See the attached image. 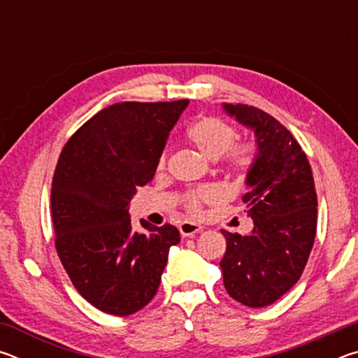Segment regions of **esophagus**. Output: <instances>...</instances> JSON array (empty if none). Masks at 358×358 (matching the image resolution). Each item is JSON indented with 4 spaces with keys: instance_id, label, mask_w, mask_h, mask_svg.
I'll use <instances>...</instances> for the list:
<instances>
[{
    "instance_id": "1",
    "label": "esophagus",
    "mask_w": 358,
    "mask_h": 358,
    "mask_svg": "<svg viewBox=\"0 0 358 358\" xmlns=\"http://www.w3.org/2000/svg\"><path fill=\"white\" fill-rule=\"evenodd\" d=\"M201 230H202V226H199L196 222L185 221L180 224V234L183 235V237H194V235L201 232Z\"/></svg>"
}]
</instances>
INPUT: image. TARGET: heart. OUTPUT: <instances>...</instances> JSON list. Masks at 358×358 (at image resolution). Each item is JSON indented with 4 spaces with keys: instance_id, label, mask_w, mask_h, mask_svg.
I'll return each instance as SVG.
<instances>
[{
    "instance_id": "heart-1",
    "label": "heart",
    "mask_w": 358,
    "mask_h": 358,
    "mask_svg": "<svg viewBox=\"0 0 358 358\" xmlns=\"http://www.w3.org/2000/svg\"><path fill=\"white\" fill-rule=\"evenodd\" d=\"M191 141L196 143V147L202 151L203 156L208 159L216 161L222 155L227 153V150L232 147L237 131L230 126L227 121L217 117H202L191 124L189 131ZM254 161V147L252 145H240V147L230 150L229 153V166L234 172L243 173L251 167ZM166 156L161 157V166H164ZM216 197V192L211 187H201L189 192L185 199L186 207L191 211H199L203 202H210Z\"/></svg>"
}]
</instances>
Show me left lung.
Listing matches in <instances>:
<instances>
[{
    "label": "left lung",
    "mask_w": 358,
    "mask_h": 358,
    "mask_svg": "<svg viewBox=\"0 0 358 358\" xmlns=\"http://www.w3.org/2000/svg\"><path fill=\"white\" fill-rule=\"evenodd\" d=\"M222 110L256 138L241 197L254 227L245 235L222 230L224 287L241 305L264 308L292 289L310 257L317 226L314 178L299 142L271 115L227 102Z\"/></svg>",
    "instance_id": "8db88e82"
}]
</instances>
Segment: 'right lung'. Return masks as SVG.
<instances>
[{
	"label": "right lung",
	"instance_id": "1",
	"mask_svg": "<svg viewBox=\"0 0 358 358\" xmlns=\"http://www.w3.org/2000/svg\"><path fill=\"white\" fill-rule=\"evenodd\" d=\"M189 101L120 102L90 118L59 155L52 183V220L59 260L94 308L129 316L153 299L169 250L180 243L171 224L141 221L129 202L153 180L169 134Z\"/></svg>",
	"mask_w": 358,
	"mask_h": 358
}]
</instances>
